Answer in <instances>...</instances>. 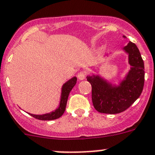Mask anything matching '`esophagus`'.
I'll list each match as a JSON object with an SVG mask.
<instances>
[{"label":"esophagus","instance_id":"esophagus-1","mask_svg":"<svg viewBox=\"0 0 155 155\" xmlns=\"http://www.w3.org/2000/svg\"><path fill=\"white\" fill-rule=\"evenodd\" d=\"M78 79H79V80H83V79L86 78V72H79V73H78Z\"/></svg>","mask_w":155,"mask_h":155}]
</instances>
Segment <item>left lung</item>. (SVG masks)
Listing matches in <instances>:
<instances>
[{
	"mask_svg": "<svg viewBox=\"0 0 155 155\" xmlns=\"http://www.w3.org/2000/svg\"><path fill=\"white\" fill-rule=\"evenodd\" d=\"M122 49L128 55L130 68L118 85L100 75L86 76L92 86L93 107L100 113L115 114L126 110L139 98L143 90L144 65L139 49L131 41Z\"/></svg>",
	"mask_w": 155,
	"mask_h": 155,
	"instance_id": "8db88e82",
	"label": "left lung"
}]
</instances>
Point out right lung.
Listing matches in <instances>:
<instances>
[{
	"label": "right lung",
	"mask_w": 155,
	"mask_h": 155,
	"mask_svg": "<svg viewBox=\"0 0 155 155\" xmlns=\"http://www.w3.org/2000/svg\"><path fill=\"white\" fill-rule=\"evenodd\" d=\"M76 81L77 78L76 76L72 77L67 82H65L62 87V92H61V98L60 102H59V105L58 108L55 109V110L51 111V112L48 113V114H41V115H37V114H29L31 116H32L33 117L36 118L40 120H55L62 117V114H64L65 110V107H66V104H67L68 97H69V93L71 92L72 89L74 87L75 85L76 84Z\"/></svg>",
	"instance_id": "1"
}]
</instances>
